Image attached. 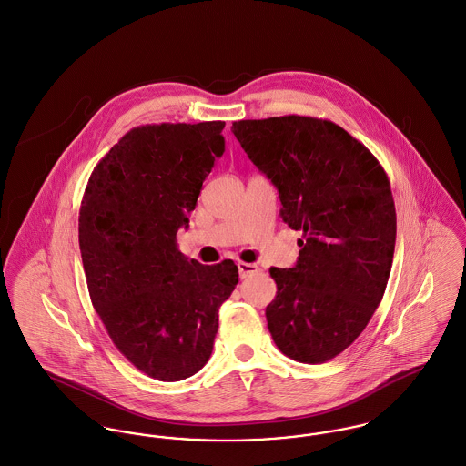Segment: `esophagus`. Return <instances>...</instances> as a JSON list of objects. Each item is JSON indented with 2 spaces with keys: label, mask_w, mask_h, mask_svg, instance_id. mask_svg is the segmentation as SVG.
I'll use <instances>...</instances> for the list:
<instances>
[{
  "label": "esophagus",
  "mask_w": 466,
  "mask_h": 466,
  "mask_svg": "<svg viewBox=\"0 0 466 466\" xmlns=\"http://www.w3.org/2000/svg\"><path fill=\"white\" fill-rule=\"evenodd\" d=\"M254 272H258V267H256L254 263H246V261H240V263H238V274H240L242 279L248 278V276H251Z\"/></svg>",
  "instance_id": "34e87169"
}]
</instances>
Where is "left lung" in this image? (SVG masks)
I'll return each instance as SVG.
<instances>
[{
  "label": "left lung",
  "mask_w": 466,
  "mask_h": 466,
  "mask_svg": "<svg viewBox=\"0 0 466 466\" xmlns=\"http://www.w3.org/2000/svg\"><path fill=\"white\" fill-rule=\"evenodd\" d=\"M231 131L278 188L283 222L302 233L296 267L270 268L268 331L285 356L324 363L361 335L386 290L397 235L388 176L326 119H249Z\"/></svg>",
  "instance_id": "left-lung-1"
}]
</instances>
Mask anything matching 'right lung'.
I'll list each match as a JSON object with an SVG mask.
<instances>
[{"label":"right lung","mask_w":466,"mask_h":466,"mask_svg":"<svg viewBox=\"0 0 466 466\" xmlns=\"http://www.w3.org/2000/svg\"><path fill=\"white\" fill-rule=\"evenodd\" d=\"M222 127H133L85 188L78 237L92 306L127 361L158 381L187 380L207 365L218 308L238 283L231 259L201 265L176 244L224 153Z\"/></svg>","instance_id":"add662e5"}]
</instances>
